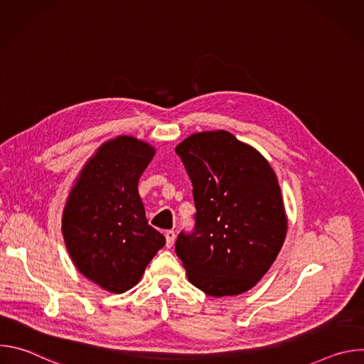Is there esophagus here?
I'll return each mask as SVG.
<instances>
[{"instance_id": "obj_1", "label": "esophagus", "mask_w": 364, "mask_h": 364, "mask_svg": "<svg viewBox=\"0 0 364 364\" xmlns=\"http://www.w3.org/2000/svg\"><path fill=\"white\" fill-rule=\"evenodd\" d=\"M174 240H176V233H174L173 230H167V232H166V246H167L168 249L173 247Z\"/></svg>"}]
</instances>
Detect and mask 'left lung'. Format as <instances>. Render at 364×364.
<instances>
[{
  "label": "left lung",
  "mask_w": 364,
  "mask_h": 364,
  "mask_svg": "<svg viewBox=\"0 0 364 364\" xmlns=\"http://www.w3.org/2000/svg\"><path fill=\"white\" fill-rule=\"evenodd\" d=\"M193 184L196 226L176 253L188 281L210 296L253 288L284 245L288 219L275 171L264 155L219 129L176 146Z\"/></svg>",
  "instance_id": "obj_1"
}]
</instances>
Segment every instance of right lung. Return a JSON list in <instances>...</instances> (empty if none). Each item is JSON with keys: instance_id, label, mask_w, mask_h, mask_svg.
Wrapping results in <instances>:
<instances>
[{"instance_id": "obj_1", "label": "right lung", "mask_w": 364, "mask_h": 364, "mask_svg": "<svg viewBox=\"0 0 364 364\" xmlns=\"http://www.w3.org/2000/svg\"><path fill=\"white\" fill-rule=\"evenodd\" d=\"M155 148L135 136L103 142L69 191L62 233L76 269L112 294L135 287L166 237L148 225L138 181Z\"/></svg>"}]
</instances>
